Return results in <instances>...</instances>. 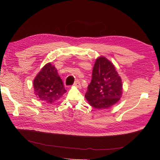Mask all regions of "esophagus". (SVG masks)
Returning a JSON list of instances; mask_svg holds the SVG:
<instances>
[{
  "label": "esophagus",
  "instance_id": "esophagus-1",
  "mask_svg": "<svg viewBox=\"0 0 160 160\" xmlns=\"http://www.w3.org/2000/svg\"><path fill=\"white\" fill-rule=\"evenodd\" d=\"M74 85L75 86V87H77V88H81V83H80V82L79 81H76L75 83H74Z\"/></svg>",
  "mask_w": 160,
  "mask_h": 160
}]
</instances>
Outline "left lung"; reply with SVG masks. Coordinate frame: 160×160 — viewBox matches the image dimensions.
<instances>
[{
    "label": "left lung",
    "mask_w": 160,
    "mask_h": 160,
    "mask_svg": "<svg viewBox=\"0 0 160 160\" xmlns=\"http://www.w3.org/2000/svg\"><path fill=\"white\" fill-rule=\"evenodd\" d=\"M122 81L113 64L104 57L96 59L92 79L85 93L89 105L98 109H109L120 99Z\"/></svg>",
    "instance_id": "8db88e82"
}]
</instances>
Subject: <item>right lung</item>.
<instances>
[{"label":"right lung","mask_w":160,"mask_h":160,"mask_svg":"<svg viewBox=\"0 0 160 160\" xmlns=\"http://www.w3.org/2000/svg\"><path fill=\"white\" fill-rule=\"evenodd\" d=\"M35 94L39 100L52 103L65 93L62 79L51 62L42 67L33 81Z\"/></svg>","instance_id":"1"}]
</instances>
